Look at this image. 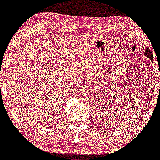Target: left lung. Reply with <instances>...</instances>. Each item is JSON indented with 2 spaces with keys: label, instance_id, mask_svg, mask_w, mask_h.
<instances>
[{
  "label": "left lung",
  "instance_id": "8db88e82",
  "mask_svg": "<svg viewBox=\"0 0 160 160\" xmlns=\"http://www.w3.org/2000/svg\"><path fill=\"white\" fill-rule=\"evenodd\" d=\"M144 55H145L146 58L149 59V60L153 62V54L152 53V52L150 51L149 49L146 48L145 49V52H144Z\"/></svg>",
  "mask_w": 160,
  "mask_h": 160
}]
</instances>
